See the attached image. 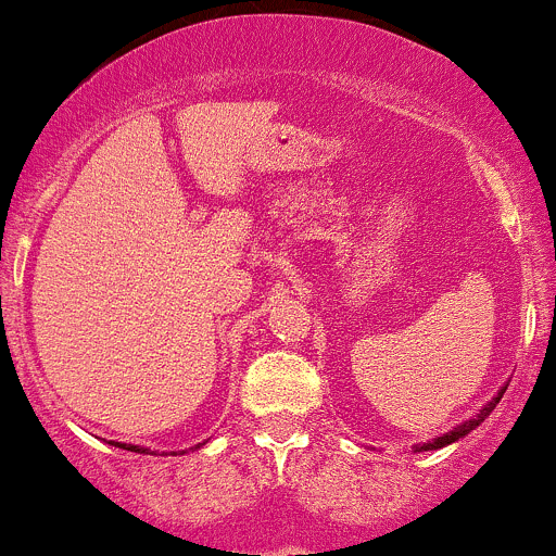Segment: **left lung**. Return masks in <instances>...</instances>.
<instances>
[{
  "instance_id": "8db88e82",
  "label": "left lung",
  "mask_w": 556,
  "mask_h": 556,
  "mask_svg": "<svg viewBox=\"0 0 556 556\" xmlns=\"http://www.w3.org/2000/svg\"><path fill=\"white\" fill-rule=\"evenodd\" d=\"M500 397H503V392H500V394H497V397H494V400H492V403H489V405H486V408H483V410H481V414H478V416H476V419H470V421H465V425L454 427V430H452V432H446V435H443V438H435V441L425 443V446H416V452H432V448H443V446H448V443H454V441H459V438H465V435H467V432H470V430H476V427H478V425H481V421H483V419H486V416H489V414H492V410H494V405H497V403H500Z\"/></svg>"
}]
</instances>
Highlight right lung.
I'll use <instances>...</instances> for the list:
<instances>
[{
  "label": "right lung",
  "mask_w": 556,
  "mask_h": 556,
  "mask_svg": "<svg viewBox=\"0 0 556 556\" xmlns=\"http://www.w3.org/2000/svg\"><path fill=\"white\" fill-rule=\"evenodd\" d=\"M113 446L126 448V452H140V448H137V446H129V443H113ZM142 452H148V448H142Z\"/></svg>",
  "instance_id": "1"
}]
</instances>
